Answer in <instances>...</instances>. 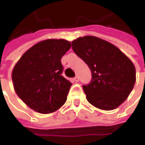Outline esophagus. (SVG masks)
<instances>
[{
  "instance_id": "34e87169",
  "label": "esophagus",
  "mask_w": 145,
  "mask_h": 145,
  "mask_svg": "<svg viewBox=\"0 0 145 145\" xmlns=\"http://www.w3.org/2000/svg\"><path fill=\"white\" fill-rule=\"evenodd\" d=\"M74 81H75L76 82H78V81H79V76H76L75 77H74Z\"/></svg>"
}]
</instances>
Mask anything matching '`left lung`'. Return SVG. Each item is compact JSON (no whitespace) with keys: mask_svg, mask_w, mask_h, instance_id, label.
Instances as JSON below:
<instances>
[{"mask_svg":"<svg viewBox=\"0 0 145 145\" xmlns=\"http://www.w3.org/2000/svg\"><path fill=\"white\" fill-rule=\"evenodd\" d=\"M74 52L92 72L89 85L83 86L86 99L93 106L111 110L120 106L136 83V68L114 44L91 35L72 42Z\"/></svg>","mask_w":145,"mask_h":145,"instance_id":"1","label":"left lung"}]
</instances>
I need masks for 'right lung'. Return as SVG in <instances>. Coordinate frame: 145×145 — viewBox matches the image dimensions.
I'll return each mask as SVG.
<instances>
[{"label": "right lung", "instance_id": "add662e5", "mask_svg": "<svg viewBox=\"0 0 145 145\" xmlns=\"http://www.w3.org/2000/svg\"><path fill=\"white\" fill-rule=\"evenodd\" d=\"M71 48L63 39L39 42L14 65L12 81L17 95L40 114H50L64 105L72 83L61 75L60 59Z\"/></svg>", "mask_w": 145, "mask_h": 145}]
</instances>
